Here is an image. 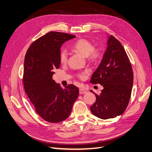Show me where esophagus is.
I'll return each mask as SVG.
<instances>
[{
    "instance_id": "1",
    "label": "esophagus",
    "mask_w": 152,
    "mask_h": 152,
    "mask_svg": "<svg viewBox=\"0 0 152 152\" xmlns=\"http://www.w3.org/2000/svg\"><path fill=\"white\" fill-rule=\"evenodd\" d=\"M87 92V91L84 89V88H80L79 89V93L80 94H86Z\"/></svg>"
}]
</instances>
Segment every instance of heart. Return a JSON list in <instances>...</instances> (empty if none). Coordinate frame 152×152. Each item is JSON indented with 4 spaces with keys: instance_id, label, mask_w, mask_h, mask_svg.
<instances>
[{
    "instance_id": "b5f03b06",
    "label": "heart",
    "mask_w": 152,
    "mask_h": 152,
    "mask_svg": "<svg viewBox=\"0 0 152 152\" xmlns=\"http://www.w3.org/2000/svg\"><path fill=\"white\" fill-rule=\"evenodd\" d=\"M72 48L75 51L82 54L84 57H87L91 60H96L100 57V52L98 49L94 48L93 45L90 42L85 39H80L76 41L72 45ZM60 62L62 64H65L68 60V54L66 50H63L59 55ZM81 78L84 77V75H80Z\"/></svg>"
}]
</instances>
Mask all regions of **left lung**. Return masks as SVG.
<instances>
[{
	"instance_id": "left-lung-1",
	"label": "left lung",
	"mask_w": 152,
	"mask_h": 152,
	"mask_svg": "<svg viewBox=\"0 0 152 152\" xmlns=\"http://www.w3.org/2000/svg\"><path fill=\"white\" fill-rule=\"evenodd\" d=\"M90 82L104 87L100 95L95 94L96 102L91 106L93 115L106 120L122 115L129 104L133 83L129 58L120 42L108 36L107 47Z\"/></svg>"
}]
</instances>
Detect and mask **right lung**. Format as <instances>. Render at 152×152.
Instances as JSON below:
<instances>
[{
  "mask_svg": "<svg viewBox=\"0 0 152 152\" xmlns=\"http://www.w3.org/2000/svg\"><path fill=\"white\" fill-rule=\"evenodd\" d=\"M75 35L50 32L33 42L25 56L24 89L36 112L47 122L58 123L67 118L79 94L78 88L69 85L62 88L52 79L60 67V47Z\"/></svg>",
  "mask_w": 152,
  "mask_h": 152,
  "instance_id": "1",
  "label": "right lung"
}]
</instances>
